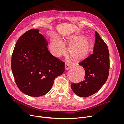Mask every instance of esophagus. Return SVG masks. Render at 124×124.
<instances>
[{"label":"esophagus","mask_w":124,"mask_h":124,"mask_svg":"<svg viewBox=\"0 0 124 124\" xmlns=\"http://www.w3.org/2000/svg\"><path fill=\"white\" fill-rule=\"evenodd\" d=\"M69 67H70V65H69V64H66L65 65V70H68V69H69Z\"/></svg>","instance_id":"obj_1"}]
</instances>
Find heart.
Returning a JSON list of instances; mask_svg holds the SVG:
<instances>
[{
    "label": "heart",
    "instance_id": "1",
    "mask_svg": "<svg viewBox=\"0 0 124 124\" xmlns=\"http://www.w3.org/2000/svg\"><path fill=\"white\" fill-rule=\"evenodd\" d=\"M65 45L69 46L68 54L74 62L85 60L93 48L92 39L85 35L72 33L65 36L62 40L55 36L50 43V49L53 56L59 57L65 53Z\"/></svg>",
    "mask_w": 124,
    "mask_h": 124
}]
</instances>
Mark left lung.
<instances>
[{
	"mask_svg": "<svg viewBox=\"0 0 124 124\" xmlns=\"http://www.w3.org/2000/svg\"><path fill=\"white\" fill-rule=\"evenodd\" d=\"M93 52L79 63L85 71L84 80L71 85L73 92L80 97H88L97 92L105 84L109 75V50L106 43L96 31Z\"/></svg>",
	"mask_w": 124,
	"mask_h": 124,
	"instance_id": "8db88e82",
	"label": "left lung"
}]
</instances>
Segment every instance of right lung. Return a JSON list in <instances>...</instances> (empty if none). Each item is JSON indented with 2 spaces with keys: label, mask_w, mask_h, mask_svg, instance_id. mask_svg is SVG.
<instances>
[{
  "label": "right lung",
  "mask_w": 124,
  "mask_h": 124,
  "mask_svg": "<svg viewBox=\"0 0 124 124\" xmlns=\"http://www.w3.org/2000/svg\"><path fill=\"white\" fill-rule=\"evenodd\" d=\"M37 29L21 36L11 58V69L19 89L33 97L43 95L55 79L64 71L65 63L49 51L47 41Z\"/></svg>",
  "instance_id": "right-lung-1"
}]
</instances>
